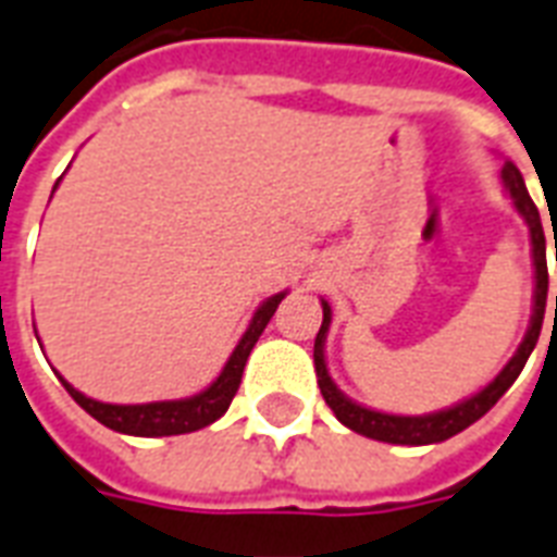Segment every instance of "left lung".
Here are the masks:
<instances>
[{
  "instance_id": "left-lung-1",
  "label": "left lung",
  "mask_w": 557,
  "mask_h": 557,
  "mask_svg": "<svg viewBox=\"0 0 557 557\" xmlns=\"http://www.w3.org/2000/svg\"><path fill=\"white\" fill-rule=\"evenodd\" d=\"M502 184H505V194L511 196L517 214H520L522 220H525V225H529L534 258L532 320H529V332H525L522 343L517 346L513 358L502 367V373L496 375L487 387H482L479 393H472L470 399H463V403L453 405V408H443V411L434 413H420V417L373 411V408H367V405L352 403V399L332 382V375H329V367H325V334H329V325H332V305L323 299V325H320L317 341H313V367H317V384H320V391H323L325 405L332 408L334 417H337L346 429H352V432L363 434V437H373V441L396 443V446H429V443L449 441V437H455L458 432H463L467 425H472L475 420H482L484 413L499 403L502 393L517 382V375L522 373V367H525L529 355H532V349L537 346V337H541L543 313H546V290H549V270H546V237H543V223L541 214H537V205L532 202V196L525 190V182H522L520 170H517L511 161H505V166H502Z\"/></svg>"
}]
</instances>
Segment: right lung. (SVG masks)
I'll return each instance as SVG.
<instances>
[{
    "mask_svg": "<svg viewBox=\"0 0 557 557\" xmlns=\"http://www.w3.org/2000/svg\"><path fill=\"white\" fill-rule=\"evenodd\" d=\"M58 187V184H55ZM55 194V190H52ZM287 294L270 296L267 302L255 311L252 323L244 332L240 343L234 346V352L228 355L223 373L216 375L214 382L208 384L202 393L196 396H187V399H170V403H146V405H111L99 403V399H90L82 391H75L73 384L61 379V384L66 387V393L73 396L75 403L82 405L94 420H99L108 429H114L120 434H135V437H170V434H187L199 432L205 425H211L214 420H220L228 405H232L234 393L240 387V379H244V367L249 361V352L258 343L261 332L270 323V317L275 313L278 302H282Z\"/></svg>",
    "mask_w": 557,
    "mask_h": 557,
    "instance_id": "1",
    "label": "right lung"
}]
</instances>
